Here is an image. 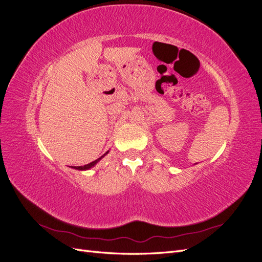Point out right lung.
Instances as JSON below:
<instances>
[{
  "label": "right lung",
  "mask_w": 262,
  "mask_h": 262,
  "mask_svg": "<svg viewBox=\"0 0 262 262\" xmlns=\"http://www.w3.org/2000/svg\"><path fill=\"white\" fill-rule=\"evenodd\" d=\"M107 154V153H106ZM102 157V156H101ZM101 157H99V158H97L96 161H94V162H92V163H90V164H87V165H84V166H72V168H75V169H78V170H85V169H90L91 167H93V166L96 164Z\"/></svg>",
  "instance_id": "add662e5"
}]
</instances>
